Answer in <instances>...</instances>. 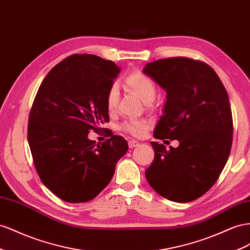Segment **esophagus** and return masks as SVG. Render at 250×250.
<instances>
[{
    "label": "esophagus",
    "mask_w": 250,
    "mask_h": 250,
    "mask_svg": "<svg viewBox=\"0 0 250 250\" xmlns=\"http://www.w3.org/2000/svg\"><path fill=\"white\" fill-rule=\"evenodd\" d=\"M139 145V142L134 141V140H129L128 141V146H129V148H134L137 147Z\"/></svg>",
    "instance_id": "34e87169"
}]
</instances>
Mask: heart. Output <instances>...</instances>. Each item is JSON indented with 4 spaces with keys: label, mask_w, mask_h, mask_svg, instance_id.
Instances as JSON below:
<instances>
[{
    "label": "heart",
    "mask_w": 250,
    "mask_h": 250,
    "mask_svg": "<svg viewBox=\"0 0 250 250\" xmlns=\"http://www.w3.org/2000/svg\"><path fill=\"white\" fill-rule=\"evenodd\" d=\"M125 84L130 90L136 92L145 104H150L153 102L154 99H156V84H154V82L149 77L144 75L143 72L133 71L129 73V75L125 78ZM119 99V88L116 84H113L110 86L108 91H107L105 99L106 107L109 112H113L117 109ZM121 128H122L123 131L131 134L133 137L141 138L143 137L148 130L149 124L144 120H130L124 122L122 126H121Z\"/></svg>",
    "instance_id": "obj_1"
}]
</instances>
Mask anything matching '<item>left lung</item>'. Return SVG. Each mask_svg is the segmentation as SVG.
I'll return each mask as SVG.
<instances>
[{
    "mask_svg": "<svg viewBox=\"0 0 250 250\" xmlns=\"http://www.w3.org/2000/svg\"><path fill=\"white\" fill-rule=\"evenodd\" d=\"M143 72L167 92L154 139L180 142L168 150L151 142L154 159L146 179L165 199L193 201L212 187L230 153L233 123L227 91L210 66L189 58L157 60Z\"/></svg>",
    "mask_w": 250,
    "mask_h": 250,
    "instance_id": "obj_1",
    "label": "left lung"
}]
</instances>
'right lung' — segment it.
<instances>
[{"label": "right lung", "instance_id": "add662e5", "mask_svg": "<svg viewBox=\"0 0 250 250\" xmlns=\"http://www.w3.org/2000/svg\"><path fill=\"white\" fill-rule=\"evenodd\" d=\"M119 72L112 61L76 53L53 67L39 87L27 137L40 179L63 201L96 198L128 150L120 136L98 145L87 137L109 122L106 93Z\"/></svg>", "mask_w": 250, "mask_h": 250}]
</instances>
